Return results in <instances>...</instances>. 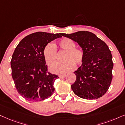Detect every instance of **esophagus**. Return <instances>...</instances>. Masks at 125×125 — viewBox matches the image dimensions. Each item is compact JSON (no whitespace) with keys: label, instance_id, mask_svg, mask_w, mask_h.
I'll list each match as a JSON object with an SVG mask.
<instances>
[{"label":"esophagus","instance_id":"1","mask_svg":"<svg viewBox=\"0 0 125 125\" xmlns=\"http://www.w3.org/2000/svg\"><path fill=\"white\" fill-rule=\"evenodd\" d=\"M59 78H61V79H63V78H64V77H66V75H65V74H62V75H59Z\"/></svg>","mask_w":125,"mask_h":125}]
</instances>
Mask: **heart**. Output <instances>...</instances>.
I'll use <instances>...</instances> for the list:
<instances>
[{
	"instance_id": "heart-1",
	"label": "heart",
	"mask_w": 125,
	"mask_h": 125,
	"mask_svg": "<svg viewBox=\"0 0 125 125\" xmlns=\"http://www.w3.org/2000/svg\"><path fill=\"white\" fill-rule=\"evenodd\" d=\"M60 48L66 51L64 56V62H56L51 67V71L53 73L64 74L73 70L75 63L80 64L83 62V55L81 50L75 48V44L69 39H64L59 42ZM44 57L48 65H52L56 61L57 50L56 46L52 42L47 44L44 48Z\"/></svg>"
}]
</instances>
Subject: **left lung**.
I'll return each instance as SVG.
<instances>
[{"instance_id": "8db88e82", "label": "left lung", "mask_w": 125, "mask_h": 125, "mask_svg": "<svg viewBox=\"0 0 125 125\" xmlns=\"http://www.w3.org/2000/svg\"><path fill=\"white\" fill-rule=\"evenodd\" d=\"M62 36L77 42L83 55L82 65L74 74L76 80L71 87L78 97L93 100L102 97L111 84L113 58L108 47L93 33L78 31Z\"/></svg>"}]
</instances>
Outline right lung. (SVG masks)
Listing matches in <instances>:
<instances>
[{"label":"right lung","instance_id":"right-lung-1","mask_svg":"<svg viewBox=\"0 0 125 125\" xmlns=\"http://www.w3.org/2000/svg\"><path fill=\"white\" fill-rule=\"evenodd\" d=\"M61 37L62 33L38 31L23 38L15 48L11 75L17 91L26 100L40 102L53 94L59 77L47 72L43 52L49 42Z\"/></svg>","mask_w":125,"mask_h":125}]
</instances>
